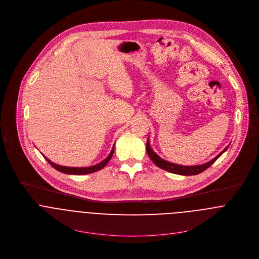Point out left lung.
<instances>
[{"mask_svg":"<svg viewBox=\"0 0 259 259\" xmlns=\"http://www.w3.org/2000/svg\"><path fill=\"white\" fill-rule=\"evenodd\" d=\"M229 146H227L226 148L222 150V152L215 156L213 159H211L210 161L200 164V165H193V166H185V165H181V164H176V163H171L169 161H166L164 159H162L160 156H158L152 149L150 148L149 142H147V152H148V156L150 157V159L153 161V163L155 165H157L158 167H160L161 169H164L168 172L171 174H176V175H182V176H195L198 175L200 172H202L203 170H205L206 168H208L221 155L222 153L228 148Z\"/></svg>","mask_w":259,"mask_h":259,"instance_id":"obj_1","label":"left lung"}]
</instances>
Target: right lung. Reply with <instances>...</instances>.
Wrapping results in <instances>:
<instances>
[{"mask_svg":"<svg viewBox=\"0 0 259 259\" xmlns=\"http://www.w3.org/2000/svg\"><path fill=\"white\" fill-rule=\"evenodd\" d=\"M113 150H114V146L112 147L111 149V153L108 155V157L106 159H104L103 161H101L100 163L98 164H95V165H92V166H88V167H70V166H63V165H60V164H56L54 163L53 161H51L49 158H47L45 155L44 157L46 158V160H48V162L54 167L56 168L57 170L63 172V174H67V175H76V176H79V175H89V174H93L95 171H98V170H101L102 168H104L108 162L110 161V159L113 154Z\"/></svg>","mask_w":259,"mask_h":259,"instance_id":"obj_1","label":"right lung"}]
</instances>
